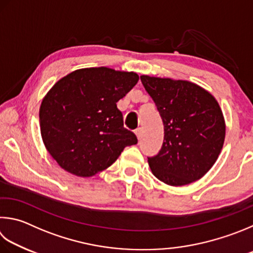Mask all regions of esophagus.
<instances>
[{"label":"esophagus","mask_w":253,"mask_h":253,"mask_svg":"<svg viewBox=\"0 0 253 253\" xmlns=\"http://www.w3.org/2000/svg\"><path fill=\"white\" fill-rule=\"evenodd\" d=\"M135 134L137 136V138L140 139V137H141V129H140V128H137V129L135 130Z\"/></svg>","instance_id":"obj_1"}]
</instances>
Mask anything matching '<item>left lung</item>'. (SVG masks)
Segmentation results:
<instances>
[{"mask_svg": "<svg viewBox=\"0 0 253 253\" xmlns=\"http://www.w3.org/2000/svg\"><path fill=\"white\" fill-rule=\"evenodd\" d=\"M140 81L164 123L159 153L148 157L151 171L170 186L198 180L222 149L226 125L214 97L187 81L141 75Z\"/></svg>", "mask_w": 253, "mask_h": 253, "instance_id": "1", "label": "left lung"}]
</instances>
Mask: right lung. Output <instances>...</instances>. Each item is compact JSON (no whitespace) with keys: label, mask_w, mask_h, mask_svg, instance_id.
Wrapping results in <instances>:
<instances>
[{"label":"right lung","mask_w":253,"mask_h":253,"mask_svg":"<svg viewBox=\"0 0 253 253\" xmlns=\"http://www.w3.org/2000/svg\"><path fill=\"white\" fill-rule=\"evenodd\" d=\"M139 77L107 67L83 68L63 77L43 99L41 134L50 156L66 171L90 177L113 165L134 132L124 127L117 102Z\"/></svg>","instance_id":"right-lung-1"}]
</instances>
